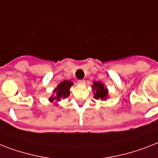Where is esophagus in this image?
Returning <instances> with one entry per match:
<instances>
[{
	"label": "esophagus",
	"mask_w": 158,
	"mask_h": 158,
	"mask_svg": "<svg viewBox=\"0 0 158 158\" xmlns=\"http://www.w3.org/2000/svg\"><path fill=\"white\" fill-rule=\"evenodd\" d=\"M78 84H79V85H85V80L79 79V80H78Z\"/></svg>",
	"instance_id": "1"
}]
</instances>
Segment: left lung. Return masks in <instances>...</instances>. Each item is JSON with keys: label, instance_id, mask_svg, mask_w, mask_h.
<instances>
[{"label": "left lung", "instance_id": "obj_1", "mask_svg": "<svg viewBox=\"0 0 158 158\" xmlns=\"http://www.w3.org/2000/svg\"><path fill=\"white\" fill-rule=\"evenodd\" d=\"M92 92L94 93V98L97 100L106 101L108 99L109 92L108 88H106L105 84L101 82L94 81L93 85H92Z\"/></svg>", "mask_w": 158, "mask_h": 158}]
</instances>
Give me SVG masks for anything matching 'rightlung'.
<instances>
[{
    "instance_id": "right-lung-1",
    "label": "right lung",
    "mask_w": 158,
    "mask_h": 158,
    "mask_svg": "<svg viewBox=\"0 0 158 158\" xmlns=\"http://www.w3.org/2000/svg\"><path fill=\"white\" fill-rule=\"evenodd\" d=\"M74 85L73 82L70 80H64L61 82L57 88H54L52 91V95L48 98L50 102H52L56 100V101H60L61 99H65L66 97L70 96V88ZM54 106H57V104H54Z\"/></svg>"
}]
</instances>
